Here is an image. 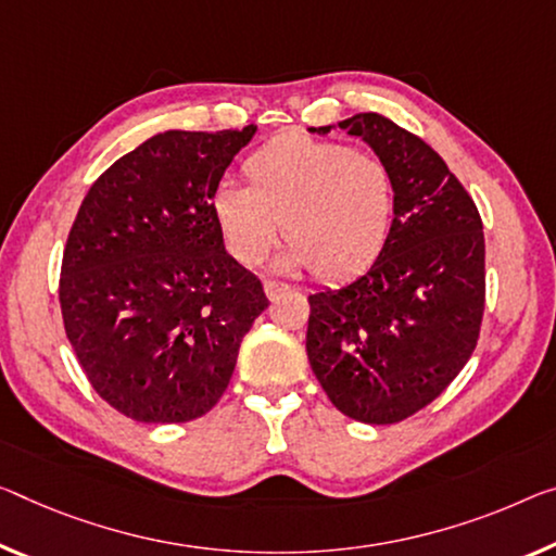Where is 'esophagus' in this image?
I'll return each mask as SVG.
<instances>
[{
	"instance_id": "esophagus-1",
	"label": "esophagus",
	"mask_w": 556,
	"mask_h": 556,
	"mask_svg": "<svg viewBox=\"0 0 556 556\" xmlns=\"http://www.w3.org/2000/svg\"><path fill=\"white\" fill-rule=\"evenodd\" d=\"M263 288H266L268 301H276L280 293H286V290H288V286L280 283V280H263Z\"/></svg>"
}]
</instances>
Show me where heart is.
<instances>
[{
  "label": "heart",
  "mask_w": 556,
  "mask_h": 556,
  "mask_svg": "<svg viewBox=\"0 0 556 556\" xmlns=\"http://www.w3.org/2000/svg\"><path fill=\"white\" fill-rule=\"evenodd\" d=\"M249 186L224 181L211 213L226 251L255 266L278 241L286 266H311L320 280H348L378 261L388 243L395 186L386 161L338 141L283 134L243 164Z\"/></svg>",
  "instance_id": "heart-1"
}]
</instances>
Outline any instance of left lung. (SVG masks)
Segmentation results:
<instances>
[{
  "instance_id": "left-lung-1",
  "label": "left lung",
  "mask_w": 556,
  "mask_h": 556,
  "mask_svg": "<svg viewBox=\"0 0 556 556\" xmlns=\"http://www.w3.org/2000/svg\"><path fill=\"white\" fill-rule=\"evenodd\" d=\"M340 129L386 161L395 218L365 276L307 295L305 350L340 413L392 425L442 395L475 353L484 313L482 218L420 136L380 114H355Z\"/></svg>"
}]
</instances>
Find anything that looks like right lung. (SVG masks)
Here are the masks:
<instances>
[{
    "label": "right lung",
    "mask_w": 556,
    "mask_h": 556,
    "mask_svg": "<svg viewBox=\"0 0 556 556\" xmlns=\"http://www.w3.org/2000/svg\"><path fill=\"white\" fill-rule=\"evenodd\" d=\"M253 134L251 124L151 136L91 184L76 213L59 278L64 330L97 395L136 422L206 415L268 307L211 213Z\"/></svg>",
    "instance_id": "add662e5"
}]
</instances>
